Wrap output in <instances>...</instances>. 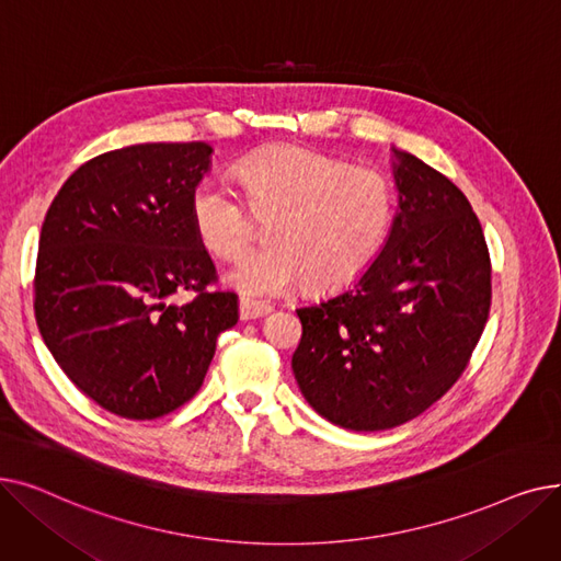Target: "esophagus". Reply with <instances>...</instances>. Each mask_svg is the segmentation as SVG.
<instances>
[{"instance_id":"obj_1","label":"esophagus","mask_w":561,"mask_h":561,"mask_svg":"<svg viewBox=\"0 0 561 561\" xmlns=\"http://www.w3.org/2000/svg\"><path fill=\"white\" fill-rule=\"evenodd\" d=\"M271 311H273V307L265 305V302L250 300V298H241V300H239L241 320H254V318H261V316H268Z\"/></svg>"}]
</instances>
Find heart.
Returning <instances> with one entry per match:
<instances>
[{"instance_id":"b5f03b06","label":"heart","mask_w":561,"mask_h":561,"mask_svg":"<svg viewBox=\"0 0 561 561\" xmlns=\"http://www.w3.org/2000/svg\"><path fill=\"white\" fill-rule=\"evenodd\" d=\"M254 214H271V243L241 254L227 282L248 296L275 298L307 282L339 288L359 277L385 243L396 216L391 176L300 145H271L233 168ZM199 241L218 256L239 254L252 239V216L239 193L204 180L191 195Z\"/></svg>"}]
</instances>
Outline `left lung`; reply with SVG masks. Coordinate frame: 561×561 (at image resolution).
I'll return each instance as SVG.
<instances>
[{"mask_svg": "<svg viewBox=\"0 0 561 561\" xmlns=\"http://www.w3.org/2000/svg\"><path fill=\"white\" fill-rule=\"evenodd\" d=\"M398 211L366 273L298 309L293 375L330 423L391 430L416 419L463 373L491 307V259L466 195L393 147Z\"/></svg>", "mask_w": 561, "mask_h": 561, "instance_id": "8db88e82", "label": "left lung"}]
</instances>
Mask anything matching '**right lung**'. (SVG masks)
Segmentation results:
<instances>
[{"label": "right lung", "instance_id": "right-lung-1", "mask_svg": "<svg viewBox=\"0 0 561 561\" xmlns=\"http://www.w3.org/2000/svg\"><path fill=\"white\" fill-rule=\"evenodd\" d=\"M214 147L129 145L85 161L47 209L34 309L72 385L115 416L152 421L188 402L239 322L191 220ZM193 289L186 306L167 300Z\"/></svg>", "mask_w": 561, "mask_h": 561}]
</instances>
